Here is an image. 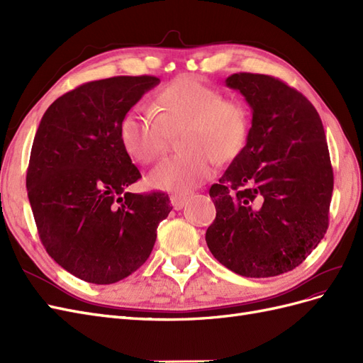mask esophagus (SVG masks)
Listing matches in <instances>:
<instances>
[{
  "label": "esophagus",
  "instance_id": "obj_1",
  "mask_svg": "<svg viewBox=\"0 0 363 363\" xmlns=\"http://www.w3.org/2000/svg\"><path fill=\"white\" fill-rule=\"evenodd\" d=\"M191 196L192 194H172L169 196V200L175 211H180V208H183L184 204L191 200Z\"/></svg>",
  "mask_w": 363,
  "mask_h": 363
}]
</instances>
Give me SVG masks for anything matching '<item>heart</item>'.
Returning a JSON list of instances; mask_svg holds the SVG:
<instances>
[{
  "label": "heart",
  "instance_id": "obj_1",
  "mask_svg": "<svg viewBox=\"0 0 363 363\" xmlns=\"http://www.w3.org/2000/svg\"><path fill=\"white\" fill-rule=\"evenodd\" d=\"M182 131L179 156L162 160L148 175L151 188L189 192L215 172V160L225 163L244 150L250 115L244 103L228 100L194 75L179 77L156 94L152 112L131 108L118 127L121 145L138 163L157 160L168 138Z\"/></svg>",
  "mask_w": 363,
  "mask_h": 363
}]
</instances>
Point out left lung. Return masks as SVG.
<instances>
[{
  "label": "left lung",
  "instance_id": "left-lung-1",
  "mask_svg": "<svg viewBox=\"0 0 363 363\" xmlns=\"http://www.w3.org/2000/svg\"><path fill=\"white\" fill-rule=\"evenodd\" d=\"M225 84L245 96L252 121L244 150L212 184L216 218L206 242L244 277L292 271L328 227L333 169L324 127L307 98L279 79L239 72Z\"/></svg>",
  "mask_w": 363,
  "mask_h": 363
}]
</instances>
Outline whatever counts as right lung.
I'll use <instances>...</instances> for the list:
<instances>
[{"label":"right lung","instance_id":"obj_1","mask_svg":"<svg viewBox=\"0 0 363 363\" xmlns=\"http://www.w3.org/2000/svg\"><path fill=\"white\" fill-rule=\"evenodd\" d=\"M159 83L152 75L84 83L40 119L27 169L33 216L48 255L84 281L116 283L144 265L172 208L164 192L125 191L140 172L118 135L123 116Z\"/></svg>","mask_w":363,"mask_h":363}]
</instances>
